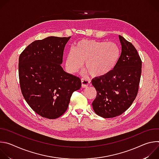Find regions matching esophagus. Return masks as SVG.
<instances>
[{
	"label": "esophagus",
	"mask_w": 159,
	"mask_h": 159,
	"mask_svg": "<svg viewBox=\"0 0 159 159\" xmlns=\"http://www.w3.org/2000/svg\"><path fill=\"white\" fill-rule=\"evenodd\" d=\"M81 82H82V87L85 88V87H87V86H89V85L90 83V80H89L87 79L82 78Z\"/></svg>",
	"instance_id": "1"
}]
</instances>
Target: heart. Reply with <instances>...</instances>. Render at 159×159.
I'll list each match as a JSON object with an SVG mask.
<instances>
[{"label":"heart","mask_w":159,"mask_h":159,"mask_svg":"<svg viewBox=\"0 0 159 159\" xmlns=\"http://www.w3.org/2000/svg\"><path fill=\"white\" fill-rule=\"evenodd\" d=\"M120 57V50L114 43L82 39L66 54L65 64L72 73L78 72L85 63L86 70L93 76L100 77L110 72Z\"/></svg>","instance_id":"b5f03b06"}]
</instances>
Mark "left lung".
Returning a JSON list of instances; mask_svg holds the SVG:
<instances>
[{
  "label": "left lung",
  "instance_id": "1",
  "mask_svg": "<svg viewBox=\"0 0 159 159\" xmlns=\"http://www.w3.org/2000/svg\"><path fill=\"white\" fill-rule=\"evenodd\" d=\"M121 53L108 74L93 79L97 91L93 102L94 112L104 118L121 115L132 104L137 96L142 74V60L130 42L119 36Z\"/></svg>",
  "mask_w": 159,
  "mask_h": 159
}]
</instances>
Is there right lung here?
<instances>
[{
    "instance_id": "1",
    "label": "right lung",
    "mask_w": 159,
    "mask_h": 159,
    "mask_svg": "<svg viewBox=\"0 0 159 159\" xmlns=\"http://www.w3.org/2000/svg\"><path fill=\"white\" fill-rule=\"evenodd\" d=\"M69 37L50 36L36 40L19 58L21 93L38 115L50 120L63 115L73 93L81 87L80 79L65 72L60 64Z\"/></svg>"
}]
</instances>
